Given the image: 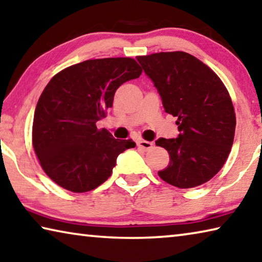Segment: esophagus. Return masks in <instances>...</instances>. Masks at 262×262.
Returning <instances> with one entry per match:
<instances>
[{"instance_id":"esophagus-1","label":"esophagus","mask_w":262,"mask_h":262,"mask_svg":"<svg viewBox=\"0 0 262 262\" xmlns=\"http://www.w3.org/2000/svg\"><path fill=\"white\" fill-rule=\"evenodd\" d=\"M137 145H138V147H140L141 149H144V151H149L153 147V143L152 141H147V140H138V143H137Z\"/></svg>"}]
</instances>
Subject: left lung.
<instances>
[{
	"label": "left lung",
	"mask_w": 262,
	"mask_h": 262,
	"mask_svg": "<svg viewBox=\"0 0 262 262\" xmlns=\"http://www.w3.org/2000/svg\"><path fill=\"white\" fill-rule=\"evenodd\" d=\"M137 60L159 93L166 113L178 117L177 138L156 141L169 153V165L158 174L178 188L208 182L225 164L234 138V109L224 83L186 52H160Z\"/></svg>",
	"instance_id": "8db88e82"
}]
</instances>
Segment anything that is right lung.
<instances>
[{
    "instance_id": "add662e5",
    "label": "right lung",
    "mask_w": 262,
    "mask_h": 262,
    "mask_svg": "<svg viewBox=\"0 0 262 262\" xmlns=\"http://www.w3.org/2000/svg\"><path fill=\"white\" fill-rule=\"evenodd\" d=\"M131 58L85 60L54 75L34 110L32 144L40 166L58 186L73 192L89 191L105 182L117 157L136 144L115 139L96 123L113 106L115 93L139 78Z\"/></svg>"
}]
</instances>
